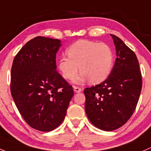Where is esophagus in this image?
<instances>
[{
	"label": "esophagus",
	"mask_w": 151,
	"mask_h": 151,
	"mask_svg": "<svg viewBox=\"0 0 151 151\" xmlns=\"http://www.w3.org/2000/svg\"><path fill=\"white\" fill-rule=\"evenodd\" d=\"M73 90H74V91H75V92L78 93V92H81L82 89H81V88H80V87L74 86H73Z\"/></svg>",
	"instance_id": "esophagus-1"
}]
</instances>
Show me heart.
I'll use <instances>...</instances> for the list:
<instances>
[{"instance_id":"b5f03b06","label":"heart","mask_w":151,"mask_h":151,"mask_svg":"<svg viewBox=\"0 0 151 151\" xmlns=\"http://www.w3.org/2000/svg\"><path fill=\"white\" fill-rule=\"evenodd\" d=\"M66 53L68 57H62L57 63L60 74L66 80H73L80 69L81 73L76 82L88 80L96 84L106 80L112 72L114 54L106 43L80 40L70 46Z\"/></svg>"}]
</instances>
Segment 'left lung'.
<instances>
[{
  "instance_id": "obj_1",
  "label": "left lung",
  "mask_w": 151,
  "mask_h": 151,
  "mask_svg": "<svg viewBox=\"0 0 151 151\" xmlns=\"http://www.w3.org/2000/svg\"><path fill=\"white\" fill-rule=\"evenodd\" d=\"M110 35L117 55L112 72L103 82L83 91L88 120L104 131L116 130L127 122L137 105L142 85L136 54L119 37Z\"/></svg>"
}]
</instances>
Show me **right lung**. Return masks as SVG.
I'll use <instances>...</instances> for the list:
<instances>
[{"label": "right lung", "instance_id": "add662e5", "mask_svg": "<svg viewBox=\"0 0 151 151\" xmlns=\"http://www.w3.org/2000/svg\"><path fill=\"white\" fill-rule=\"evenodd\" d=\"M60 40L38 36L19 50L11 71V93L26 123L50 132L65 119L73 88L57 72Z\"/></svg>", "mask_w": 151, "mask_h": 151}]
</instances>
